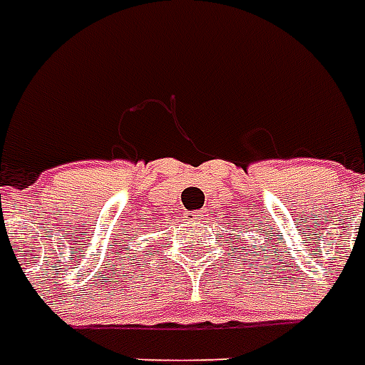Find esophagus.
<instances>
[{"label": "esophagus", "instance_id": "1", "mask_svg": "<svg viewBox=\"0 0 365 365\" xmlns=\"http://www.w3.org/2000/svg\"><path fill=\"white\" fill-rule=\"evenodd\" d=\"M195 221H201V219H205L207 215H205V209H201V211H193V215H191Z\"/></svg>", "mask_w": 365, "mask_h": 365}]
</instances>
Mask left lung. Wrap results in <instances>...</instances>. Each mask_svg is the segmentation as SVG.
Returning <instances> with one entry per match:
<instances>
[{
	"mask_svg": "<svg viewBox=\"0 0 365 365\" xmlns=\"http://www.w3.org/2000/svg\"><path fill=\"white\" fill-rule=\"evenodd\" d=\"M269 235H272V232H269ZM237 237H240V235H237ZM269 240H272V238H269ZM254 248L258 250V246H254ZM245 250H248L246 246H245V248H242V252H245ZM264 250H266V246H264ZM232 252H235V248H232ZM254 254H256V252H254ZM246 256H248V254H246ZM266 258H268V256H266Z\"/></svg>",
	"mask_w": 365,
	"mask_h": 365,
	"instance_id": "obj_1",
	"label": "left lung"
}]
</instances>
